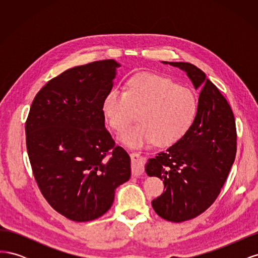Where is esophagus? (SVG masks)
I'll return each mask as SVG.
<instances>
[{"instance_id":"1","label":"esophagus","mask_w":258,"mask_h":258,"mask_svg":"<svg viewBox=\"0 0 258 258\" xmlns=\"http://www.w3.org/2000/svg\"><path fill=\"white\" fill-rule=\"evenodd\" d=\"M132 159V173L135 176H140L144 174V163L143 158L139 153H132L131 154Z\"/></svg>"}]
</instances>
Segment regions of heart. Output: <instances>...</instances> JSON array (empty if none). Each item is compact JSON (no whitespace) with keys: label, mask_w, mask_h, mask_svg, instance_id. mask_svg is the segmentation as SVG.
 Wrapping results in <instances>:
<instances>
[{"label":"heart","mask_w":258,"mask_h":258,"mask_svg":"<svg viewBox=\"0 0 258 258\" xmlns=\"http://www.w3.org/2000/svg\"><path fill=\"white\" fill-rule=\"evenodd\" d=\"M139 111V123L124 129L119 140L129 147H142L156 141L171 145L181 140L196 119L198 100L192 90L154 74L131 79L126 90L113 89L105 96L102 113L108 126L122 130Z\"/></svg>","instance_id":"obj_1"}]
</instances>
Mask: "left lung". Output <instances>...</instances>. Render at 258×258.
Listing matches in <instances>:
<instances>
[{"mask_svg": "<svg viewBox=\"0 0 258 258\" xmlns=\"http://www.w3.org/2000/svg\"><path fill=\"white\" fill-rule=\"evenodd\" d=\"M162 63L181 69L195 89H201L191 128L145 165L147 175L165 185V191L152 201L155 212L181 223L205 212L220 194L236 157V122L227 100L200 69L188 62Z\"/></svg>", "mask_w": 258, "mask_h": 258, "instance_id": "1", "label": "left lung"}]
</instances>
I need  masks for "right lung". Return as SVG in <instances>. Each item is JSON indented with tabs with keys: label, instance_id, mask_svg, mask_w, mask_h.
<instances>
[{
	"label": "right lung",
	"instance_id": "1",
	"mask_svg": "<svg viewBox=\"0 0 258 258\" xmlns=\"http://www.w3.org/2000/svg\"><path fill=\"white\" fill-rule=\"evenodd\" d=\"M115 60L74 67L37 92L26 121L27 151L48 204L75 222L102 216L131 175L130 156L105 128L102 103Z\"/></svg>",
	"mask_w": 258,
	"mask_h": 258
}]
</instances>
